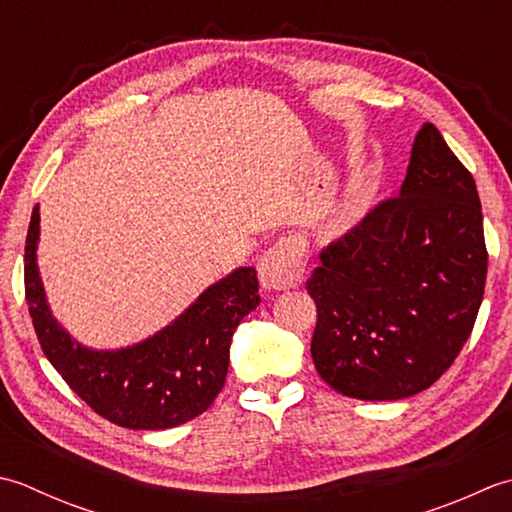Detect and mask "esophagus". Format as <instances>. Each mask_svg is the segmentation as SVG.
Returning <instances> with one entry per match:
<instances>
[{"instance_id":"obj_1","label":"esophagus","mask_w":512,"mask_h":512,"mask_svg":"<svg viewBox=\"0 0 512 512\" xmlns=\"http://www.w3.org/2000/svg\"><path fill=\"white\" fill-rule=\"evenodd\" d=\"M307 254L294 238H280V241L269 247L258 263L260 285L267 291H285L300 285L302 274H305Z\"/></svg>"}]
</instances>
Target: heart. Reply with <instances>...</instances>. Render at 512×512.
I'll list each match as a JSON object with an SVG mask.
<instances>
[{
    "label": "heart",
    "mask_w": 512,
    "mask_h": 512,
    "mask_svg": "<svg viewBox=\"0 0 512 512\" xmlns=\"http://www.w3.org/2000/svg\"><path fill=\"white\" fill-rule=\"evenodd\" d=\"M356 216H358V205H356V203H347V205H344L342 210L336 214V218H333V227H336V229L347 227Z\"/></svg>",
    "instance_id": "b5f03b06"
}]
</instances>
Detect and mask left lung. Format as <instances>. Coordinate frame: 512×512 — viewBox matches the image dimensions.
Wrapping results in <instances>:
<instances>
[{"instance_id": "1", "label": "left lung", "mask_w": 512, "mask_h": 512, "mask_svg": "<svg viewBox=\"0 0 512 512\" xmlns=\"http://www.w3.org/2000/svg\"><path fill=\"white\" fill-rule=\"evenodd\" d=\"M307 280L316 371L358 400L429 389L460 356L484 298L488 252L471 172L440 130L417 132L400 196L320 254Z\"/></svg>"}]
</instances>
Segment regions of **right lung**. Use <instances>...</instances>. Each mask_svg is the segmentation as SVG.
I'll return each instance as SVG.
<instances>
[{
    "instance_id": "1",
    "label": "right lung",
    "mask_w": 512,
    "mask_h": 512,
    "mask_svg": "<svg viewBox=\"0 0 512 512\" xmlns=\"http://www.w3.org/2000/svg\"><path fill=\"white\" fill-rule=\"evenodd\" d=\"M39 205L30 216L24 283L41 349L92 411L132 431H161L210 409L225 384L234 329L260 302L254 267L207 287L172 325L117 351L83 347L52 318L37 267Z\"/></svg>"
}]
</instances>
